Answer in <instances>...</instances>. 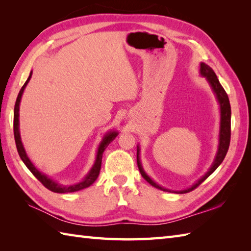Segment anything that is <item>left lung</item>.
Segmentation results:
<instances>
[{"instance_id": "left-lung-1", "label": "left lung", "mask_w": 251, "mask_h": 251, "mask_svg": "<svg viewBox=\"0 0 251 251\" xmlns=\"http://www.w3.org/2000/svg\"><path fill=\"white\" fill-rule=\"evenodd\" d=\"M201 76H205L206 79L209 83L210 87L212 89V92L216 95V98L218 100V102L220 104V132H219V146H218V152L216 154L215 161L212 163L211 167L208 169V172L202 176L201 179H199L196 182L191 186L189 189H185L182 191H170L168 189H165L163 186L158 185L156 182L149 177V176L146 174L145 170L142 168V165L140 162L139 158V147H137V164H138V168L140 170V174L143 178H145L149 183L151 185H153L154 188L159 189L162 191H166V192H175V193H179V194H183V193H188V192L193 191L194 189H196L201 182L209 177V176L215 172V170L219 167V165L223 162L225 159L228 147H230V140H231V105H230V100H228L227 94L226 93L225 88L221 86V84L218 79L216 73L214 72V70L209 67L207 66L206 63L201 62Z\"/></svg>"}]
</instances>
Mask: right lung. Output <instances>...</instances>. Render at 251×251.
<instances>
[{
  "label": "right lung",
  "mask_w": 251,
  "mask_h": 251,
  "mask_svg": "<svg viewBox=\"0 0 251 251\" xmlns=\"http://www.w3.org/2000/svg\"><path fill=\"white\" fill-rule=\"evenodd\" d=\"M31 76H32V71L30 72V75H29L28 79L25 81V83L24 84V86L20 89L18 97H17V99H16L15 109H14V137H15L16 147H17V151H18L20 158L23 159V162L25 163V166L28 167L30 172L34 175V177L39 180L46 189L50 190L51 192H55V193H72V192H76L79 190H83L85 188H88V186L92 185L96 181V179L98 178L99 173H100V168H101V162H102V154L106 149V147L109 146V143H111L115 139V137L117 136V131L111 130L109 132H106V134L104 135L102 141H101L99 145L97 156H96V161H95L94 166L92 167V169L89 170V173L86 175V177H85L81 181V182L75 183V184H71V185H62V184L57 183L56 181L49 178L46 175L41 173L40 170H37V168L30 161L28 155H26L23 142H21L20 132H19V104H20L21 96H23L24 90L26 86V84L29 83Z\"/></svg>",
  "instance_id": "1"
}]
</instances>
